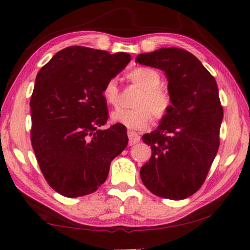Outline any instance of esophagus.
<instances>
[{
  "label": "esophagus",
  "mask_w": 250,
  "mask_h": 250,
  "mask_svg": "<svg viewBox=\"0 0 250 250\" xmlns=\"http://www.w3.org/2000/svg\"><path fill=\"white\" fill-rule=\"evenodd\" d=\"M128 137H129V145L133 146L135 143L140 141V135L138 133L133 132V131H128Z\"/></svg>",
  "instance_id": "esophagus-1"
}]
</instances>
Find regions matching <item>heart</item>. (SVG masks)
Here are the masks:
<instances>
[{
    "mask_svg": "<svg viewBox=\"0 0 250 250\" xmlns=\"http://www.w3.org/2000/svg\"><path fill=\"white\" fill-rule=\"evenodd\" d=\"M126 79L140 88V92L134 99V108L119 109L111 113L113 122L130 130H143L151 124L153 117L156 121H161L170 113L172 97L170 92L161 87L162 77L158 70L150 67H138L126 75ZM101 96L105 104L118 107L120 95L115 79L104 83Z\"/></svg>",
    "mask_w": 250,
    "mask_h": 250,
    "instance_id": "heart-1",
    "label": "heart"
}]
</instances>
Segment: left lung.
Masks as SVG:
<instances>
[{"instance_id": "1", "label": "left lung", "mask_w": 250, "mask_h": 250, "mask_svg": "<svg viewBox=\"0 0 250 250\" xmlns=\"http://www.w3.org/2000/svg\"><path fill=\"white\" fill-rule=\"evenodd\" d=\"M135 62L166 73L172 109L142 140L152 154L140 176L154 195L184 200L205 182L219 146L223 107L217 83L188 50L168 47L140 54Z\"/></svg>"}]
</instances>
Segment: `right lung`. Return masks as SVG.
<instances>
[{
    "mask_svg": "<svg viewBox=\"0 0 250 250\" xmlns=\"http://www.w3.org/2000/svg\"><path fill=\"white\" fill-rule=\"evenodd\" d=\"M130 59L126 53L70 46L37 74L29 104L32 146L45 180L61 195L96 192L128 145L125 125L99 126L108 120L101 90Z\"/></svg>",
    "mask_w": 250,
    "mask_h": 250,
    "instance_id": "obj_1",
    "label": "right lung"
}]
</instances>
